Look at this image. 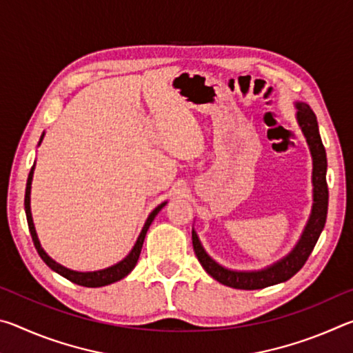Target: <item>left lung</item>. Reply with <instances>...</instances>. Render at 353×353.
Instances as JSON below:
<instances>
[{
    "label": "left lung",
    "mask_w": 353,
    "mask_h": 353,
    "mask_svg": "<svg viewBox=\"0 0 353 353\" xmlns=\"http://www.w3.org/2000/svg\"><path fill=\"white\" fill-rule=\"evenodd\" d=\"M297 109V123L301 126L303 135H305L310 152L313 159V207L312 214H310L308 223L303 229L301 240L297 241L294 249L279 260L274 265L265 268L260 271H232L227 268L221 266L219 263L214 261L210 255L205 252L198 238V234L193 230L191 238H193L194 254L198 256L202 268L207 274L218 280L219 283L230 288L236 290H261L266 286L277 285L290 280L296 272L301 271V268L305 265L310 254L314 249L318 238L322 229L325 225L327 219V207H328V188H327V155L325 148L322 145L318 119H316L314 112L310 109L305 103H296Z\"/></svg>",
    "instance_id": "1"
}]
</instances>
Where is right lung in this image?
Segmentation results:
<instances>
[{
  "label": "right lung",
  "mask_w": 353,
  "mask_h": 353,
  "mask_svg": "<svg viewBox=\"0 0 353 353\" xmlns=\"http://www.w3.org/2000/svg\"><path fill=\"white\" fill-rule=\"evenodd\" d=\"M43 135L40 137L39 145L41 143V140H43ZM34 168H35V163H34V166L31 168V172H29V176H28L26 194H25V212H26V219H28L29 232H31L34 246H35V249H37V252L41 256V260H43L46 265L51 268L52 271H56L57 274H61L62 277L68 279L70 282L77 283V285H81V286H87V288H98V286H105V285L115 283V282H118V280H121V279L126 277L128 274L135 268L137 261H139V256H140L141 248H143V241H145V236H146V232L149 229V225H151L154 218L157 216V213L166 205V202H163V204H160L159 207H155L154 210L151 212V214H149L145 225H143L139 240H137L135 246L132 248V250H130L126 259L121 260L119 263H117V265H113L110 268H105V270H101V271H93V272L71 271V270H68V268H65L62 265H59V263H56L40 246L37 232H35V227H34L32 213H31V183H32V176H34Z\"/></svg>",
  "instance_id": "1"
}]
</instances>
